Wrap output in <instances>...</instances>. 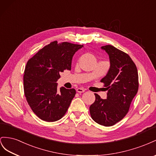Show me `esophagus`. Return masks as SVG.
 Listing matches in <instances>:
<instances>
[{"mask_svg":"<svg viewBox=\"0 0 156 156\" xmlns=\"http://www.w3.org/2000/svg\"><path fill=\"white\" fill-rule=\"evenodd\" d=\"M76 91L79 93H82L85 91V90H84L83 88H78L76 90Z\"/></svg>","mask_w":156,"mask_h":156,"instance_id":"1","label":"esophagus"}]
</instances>
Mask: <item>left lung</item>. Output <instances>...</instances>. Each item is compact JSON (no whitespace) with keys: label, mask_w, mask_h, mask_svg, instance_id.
I'll list each match as a JSON object with an SVG mask.
<instances>
[{"label":"left lung","mask_w":156,"mask_h":156,"mask_svg":"<svg viewBox=\"0 0 156 156\" xmlns=\"http://www.w3.org/2000/svg\"><path fill=\"white\" fill-rule=\"evenodd\" d=\"M108 53L110 69L101 82L107 90L106 99L95 93L90 107L91 118L101 126H112L127 114L139 89L136 66L128 54L111 45L101 47Z\"/></svg>","instance_id":"obj_1"}]
</instances>
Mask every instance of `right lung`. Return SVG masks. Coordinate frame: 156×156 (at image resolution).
I'll return each mask as SVG.
<instances>
[{"label": "right lung", "mask_w": 156, "mask_h": 156, "mask_svg": "<svg viewBox=\"0 0 156 156\" xmlns=\"http://www.w3.org/2000/svg\"><path fill=\"white\" fill-rule=\"evenodd\" d=\"M83 45L51 42L39 50L27 63L23 85L26 99L33 112L44 121L63 118L76 94L74 89L57 88L60 73L71 70L74 53Z\"/></svg>", "instance_id": "right-lung-1"}]
</instances>
